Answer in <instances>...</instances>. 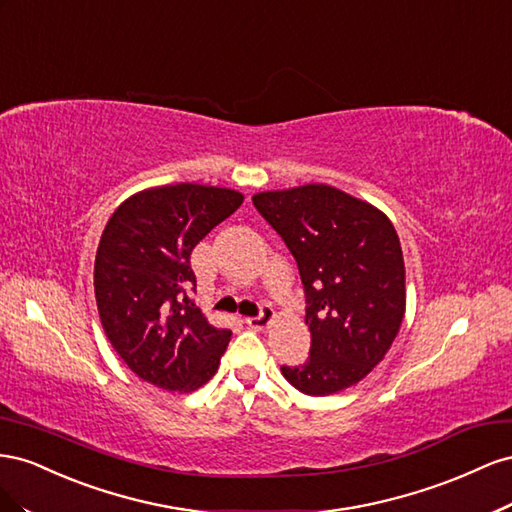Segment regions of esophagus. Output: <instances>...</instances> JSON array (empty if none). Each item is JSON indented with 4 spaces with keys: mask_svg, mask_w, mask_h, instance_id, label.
Instances as JSON below:
<instances>
[{
    "mask_svg": "<svg viewBox=\"0 0 512 512\" xmlns=\"http://www.w3.org/2000/svg\"><path fill=\"white\" fill-rule=\"evenodd\" d=\"M272 319H274V311L270 309V306H264V309H261V313L257 317H248L246 324L251 326V328H255V330H264V328H268L272 324Z\"/></svg>",
    "mask_w": 512,
    "mask_h": 512,
    "instance_id": "1",
    "label": "esophagus"
}]
</instances>
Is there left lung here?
<instances>
[{"label":"left lung","instance_id":"obj_1","mask_svg":"<svg viewBox=\"0 0 512 512\" xmlns=\"http://www.w3.org/2000/svg\"><path fill=\"white\" fill-rule=\"evenodd\" d=\"M298 261L311 356L283 377L309 397L362 382L384 360L405 315V261L397 229L373 203L330 184L253 195Z\"/></svg>","mask_w":512,"mask_h":512}]
</instances>
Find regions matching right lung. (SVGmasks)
<instances>
[{"mask_svg": "<svg viewBox=\"0 0 512 512\" xmlns=\"http://www.w3.org/2000/svg\"><path fill=\"white\" fill-rule=\"evenodd\" d=\"M225 186L165 184L130 195L109 218L94 261L102 330L143 382L193 392L212 379L231 332L212 326L186 289L193 248L236 212Z\"/></svg>", "mask_w": 512, "mask_h": 512, "instance_id": "add662e5", "label": "right lung"}]
</instances>
